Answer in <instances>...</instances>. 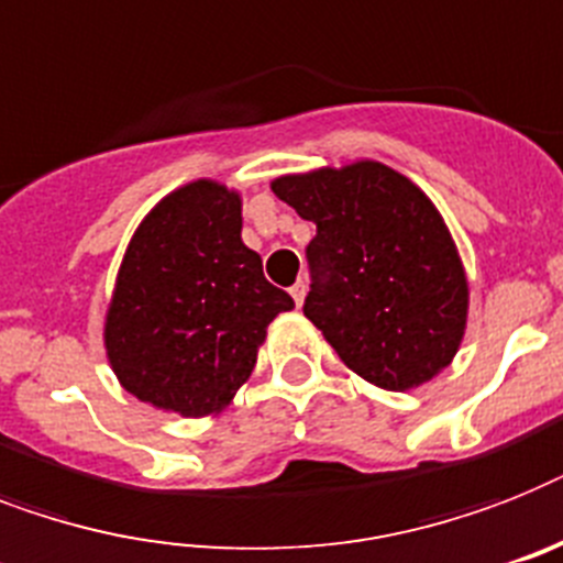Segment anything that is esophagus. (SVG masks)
<instances>
[{"mask_svg": "<svg viewBox=\"0 0 563 563\" xmlns=\"http://www.w3.org/2000/svg\"><path fill=\"white\" fill-rule=\"evenodd\" d=\"M305 292H308V285H305V282H296V285L290 287V296H292V301H296V305H299L301 308V301H305Z\"/></svg>", "mask_w": 563, "mask_h": 563, "instance_id": "34e87169", "label": "esophagus"}]
</instances>
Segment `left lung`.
<instances>
[{"mask_svg": "<svg viewBox=\"0 0 563 563\" xmlns=\"http://www.w3.org/2000/svg\"><path fill=\"white\" fill-rule=\"evenodd\" d=\"M316 235L305 316L362 379L408 391L454 360L468 285L434 203L406 175L376 164L273 180Z\"/></svg>", "mask_w": 563, "mask_h": 563, "instance_id": "obj_1", "label": "left lung"}]
</instances>
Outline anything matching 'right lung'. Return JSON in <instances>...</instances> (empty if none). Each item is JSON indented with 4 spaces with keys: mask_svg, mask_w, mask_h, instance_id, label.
I'll return each mask as SVG.
<instances>
[{
    "mask_svg": "<svg viewBox=\"0 0 563 563\" xmlns=\"http://www.w3.org/2000/svg\"><path fill=\"white\" fill-rule=\"evenodd\" d=\"M290 308L241 241L239 192L195 180L134 232L106 316V354L137 399L207 417L247 383L267 324Z\"/></svg>",
    "mask_w": 563,
    "mask_h": 563,
    "instance_id": "1",
    "label": "right lung"
}]
</instances>
